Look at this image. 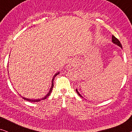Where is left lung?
Wrapping results in <instances>:
<instances>
[{"mask_svg":"<svg viewBox=\"0 0 132 132\" xmlns=\"http://www.w3.org/2000/svg\"><path fill=\"white\" fill-rule=\"evenodd\" d=\"M112 42H113V43H114V44H117V46H118L119 47H120L122 48V45H121V43L120 42V41H119L118 39H117L116 37H114V36H113V35H112ZM76 91L77 93V94H78V95H79V96L81 97H82V98H84V97H83L82 96V95H80V94L79 93V92H78V91H77V89H76Z\"/></svg>","mask_w":132,"mask_h":132,"instance_id":"8db88e82","label":"left lung"}]
</instances>
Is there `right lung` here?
I'll return each instance as SVG.
<instances>
[{
    "label": "right lung",
    "instance_id": "obj_1",
    "mask_svg": "<svg viewBox=\"0 0 132 132\" xmlns=\"http://www.w3.org/2000/svg\"><path fill=\"white\" fill-rule=\"evenodd\" d=\"M59 72H57V73H56L55 75L53 76V79H52V86H51V88H50V91H49V92H48V93L47 94L45 97H43V98H40V99H36V100H32V99L26 98H24V97H22V98H23V99H24V100L28 101V102H40L41 100H44V99H46V98H47V97H48V96H49L50 94H51L52 91V89H53V80H54V79H55V77L56 76H57V75H59Z\"/></svg>",
    "mask_w": 132,
    "mask_h": 132
}]
</instances>
